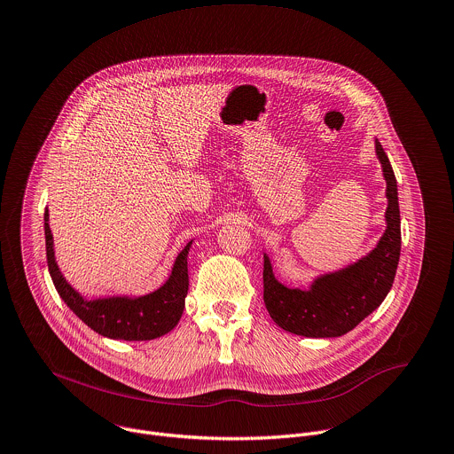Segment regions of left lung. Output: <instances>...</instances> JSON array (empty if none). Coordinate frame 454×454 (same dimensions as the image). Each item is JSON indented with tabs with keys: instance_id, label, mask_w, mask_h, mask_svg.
<instances>
[{
	"instance_id": "left-lung-1",
	"label": "left lung",
	"mask_w": 454,
	"mask_h": 454,
	"mask_svg": "<svg viewBox=\"0 0 454 454\" xmlns=\"http://www.w3.org/2000/svg\"><path fill=\"white\" fill-rule=\"evenodd\" d=\"M376 155L387 182V230L367 256L342 270L319 276L309 290H301L281 285L263 254V303L285 332L314 339L340 337L372 314L392 288L401 253L397 182L378 138Z\"/></svg>"
}]
</instances>
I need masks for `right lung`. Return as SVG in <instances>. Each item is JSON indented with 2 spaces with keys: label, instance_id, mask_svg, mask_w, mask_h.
Wrapping results in <instances>:
<instances>
[{
  "label": "right lung",
  "instance_id": "obj_1",
  "mask_svg": "<svg viewBox=\"0 0 454 454\" xmlns=\"http://www.w3.org/2000/svg\"><path fill=\"white\" fill-rule=\"evenodd\" d=\"M46 256L53 285L64 303L96 333L115 340H153L169 333L180 321L185 297L189 290L187 254L192 240L176 256L169 279L155 292L128 297H82L62 276L53 251V235L48 223V210L44 214Z\"/></svg>",
  "mask_w": 454,
  "mask_h": 454
}]
</instances>
